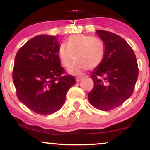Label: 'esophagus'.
Segmentation results:
<instances>
[{
  "mask_svg": "<svg viewBox=\"0 0 150 150\" xmlns=\"http://www.w3.org/2000/svg\"><path fill=\"white\" fill-rule=\"evenodd\" d=\"M84 78L83 76H77L76 77V81L77 82H80V80H82Z\"/></svg>",
  "mask_w": 150,
  "mask_h": 150,
  "instance_id": "34e87169",
  "label": "esophagus"
}]
</instances>
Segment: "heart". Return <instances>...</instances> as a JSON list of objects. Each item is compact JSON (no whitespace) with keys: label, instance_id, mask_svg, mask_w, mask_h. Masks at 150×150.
<instances>
[{"label":"heart","instance_id":"obj_1","mask_svg":"<svg viewBox=\"0 0 150 150\" xmlns=\"http://www.w3.org/2000/svg\"><path fill=\"white\" fill-rule=\"evenodd\" d=\"M106 53L104 43L99 38L84 34H75L68 37L66 43L58 49V58L63 66L68 67L76 56L77 61L68 68L71 74H80L87 69L99 66Z\"/></svg>","mask_w":150,"mask_h":150}]
</instances>
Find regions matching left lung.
I'll use <instances>...</instances> for the list:
<instances>
[{"label": "left lung", "mask_w": 150, "mask_h": 150, "mask_svg": "<svg viewBox=\"0 0 150 150\" xmlns=\"http://www.w3.org/2000/svg\"><path fill=\"white\" fill-rule=\"evenodd\" d=\"M104 43L103 61L91 74L93 89L89 103L97 109L110 111L130 97L138 77V65L133 50L126 41L113 32L96 31Z\"/></svg>", "instance_id": "obj_1"}]
</instances>
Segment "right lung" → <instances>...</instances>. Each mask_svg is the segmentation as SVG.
I'll return each mask as SVG.
<instances>
[{"mask_svg": "<svg viewBox=\"0 0 150 150\" xmlns=\"http://www.w3.org/2000/svg\"><path fill=\"white\" fill-rule=\"evenodd\" d=\"M59 47L58 37L41 34L16 53L13 80L17 97L34 113L49 115L58 111L76 82L60 64Z\"/></svg>", "mask_w": 150, "mask_h": 150, "instance_id": "obj_1", "label": "right lung"}]
</instances>
